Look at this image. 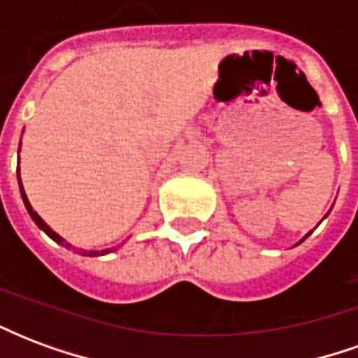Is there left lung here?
Listing matches in <instances>:
<instances>
[{"instance_id":"obj_1","label":"left lung","mask_w":358,"mask_h":358,"mask_svg":"<svg viewBox=\"0 0 358 358\" xmlns=\"http://www.w3.org/2000/svg\"><path fill=\"white\" fill-rule=\"evenodd\" d=\"M308 234H310V232H308ZM308 234H307V236H308ZM307 236H305V238H307ZM305 238H303V240H305ZM303 240H301V241H303ZM301 241H299V243H301Z\"/></svg>"}]
</instances>
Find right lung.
<instances>
[{"instance_id": "add662e5", "label": "right lung", "mask_w": 358, "mask_h": 358, "mask_svg": "<svg viewBox=\"0 0 358 358\" xmlns=\"http://www.w3.org/2000/svg\"><path fill=\"white\" fill-rule=\"evenodd\" d=\"M19 187H20V195H22V201H24V207H27L28 215L32 217V220H34L36 224H38V228L48 234V236H50V238L53 241H57V243H61V245H65V248H71V243H65V240H63V238H61L59 234L53 232L50 226L45 224L42 218H40V215H38V213H36L34 209H32V205H30L27 194H24V189H22V184H20V176H19ZM78 253H82V255H86V257H97V255H105V253H109V249H105V251H84V249H78Z\"/></svg>"}]
</instances>
